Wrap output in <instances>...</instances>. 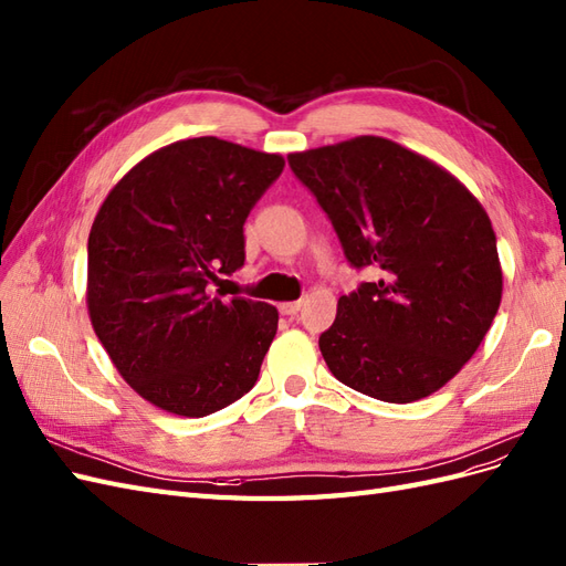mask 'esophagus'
Segmentation results:
<instances>
[{
  "mask_svg": "<svg viewBox=\"0 0 566 566\" xmlns=\"http://www.w3.org/2000/svg\"><path fill=\"white\" fill-rule=\"evenodd\" d=\"M298 311H301V301L280 303V313H282V315H296Z\"/></svg>",
  "mask_w": 566,
  "mask_h": 566,
  "instance_id": "1",
  "label": "esophagus"
}]
</instances>
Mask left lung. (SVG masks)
Instances as JSON below:
<instances>
[{"label": "left lung", "mask_w": 566, "mask_h": 566, "mask_svg": "<svg viewBox=\"0 0 566 566\" xmlns=\"http://www.w3.org/2000/svg\"><path fill=\"white\" fill-rule=\"evenodd\" d=\"M353 268H379L338 298L319 336L332 375L386 402L439 391L481 346L503 298L489 213L455 175L398 142L360 135L289 154Z\"/></svg>", "instance_id": "left-lung-1"}]
</instances>
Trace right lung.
Here are the masks:
<instances>
[{
    "label": "right lung",
    "instance_id": "right-lung-1",
    "mask_svg": "<svg viewBox=\"0 0 566 566\" xmlns=\"http://www.w3.org/2000/svg\"><path fill=\"white\" fill-rule=\"evenodd\" d=\"M284 168L218 137L142 158L113 185L87 241V313L111 363L151 406L206 417L253 389L277 308L213 296L244 265V222Z\"/></svg>",
    "mask_w": 566,
    "mask_h": 566
}]
</instances>
